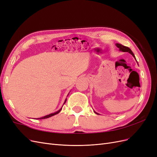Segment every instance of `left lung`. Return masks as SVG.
Instances as JSON below:
<instances>
[{
	"label": "left lung",
	"mask_w": 157,
	"mask_h": 157,
	"mask_svg": "<svg viewBox=\"0 0 157 157\" xmlns=\"http://www.w3.org/2000/svg\"><path fill=\"white\" fill-rule=\"evenodd\" d=\"M116 46L118 47V48H119V50H120V51L123 52H128V53H130V54H132V56L134 57V58H135V59L136 60V57H135V56H134V53H133L132 51L129 48H128V47L124 46H123V45H122V44H118V43H117V44H116ZM94 112L95 113H96L97 115H99V113H96V111H94Z\"/></svg>",
	"instance_id": "obj_1"
}]
</instances>
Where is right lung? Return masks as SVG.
I'll return each mask as SVG.
<instances>
[{"label":"right lung","mask_w":157,"mask_h":157,"mask_svg":"<svg viewBox=\"0 0 157 157\" xmlns=\"http://www.w3.org/2000/svg\"><path fill=\"white\" fill-rule=\"evenodd\" d=\"M68 95H69V94H68ZM68 95H67V96H68ZM66 100H67V99H65V101H64V103H63V105L65 104V103L66 102ZM61 109H62V107H61V109H59V110L57 111L56 112L53 113H51V114H49V115H46V116H44V117H40V118H38L37 119H45V118H49V117H51L54 116V115H57V114H58V113L61 111Z\"/></svg>","instance_id":"obj_1"}]
</instances>
